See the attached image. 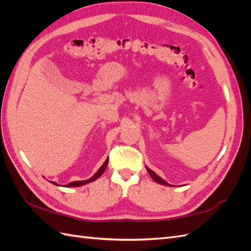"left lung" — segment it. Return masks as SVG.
I'll return each mask as SVG.
<instances>
[{"mask_svg": "<svg viewBox=\"0 0 251 251\" xmlns=\"http://www.w3.org/2000/svg\"><path fill=\"white\" fill-rule=\"evenodd\" d=\"M146 170H147V172L150 173V175L151 176V178H152L153 180H155L156 182H158V183H161V184H165V185H170L168 182H165L162 178H160L158 175H156L155 173H153L151 170H150L149 168H146Z\"/></svg>", "mask_w": 251, "mask_h": 251, "instance_id": "left-lung-1", "label": "left lung"}]
</instances>
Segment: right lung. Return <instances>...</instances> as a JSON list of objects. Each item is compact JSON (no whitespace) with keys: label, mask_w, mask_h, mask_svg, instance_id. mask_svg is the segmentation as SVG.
Masks as SVG:
<instances>
[{"label":"right lung","mask_w":251,"mask_h":251,"mask_svg":"<svg viewBox=\"0 0 251 251\" xmlns=\"http://www.w3.org/2000/svg\"><path fill=\"white\" fill-rule=\"evenodd\" d=\"M108 160L109 159H107L106 161L104 162V164L101 165V168L95 173V175H93L91 178L90 179H88V180H83V181H73V182H70V183H68L66 187H80V185H83V184H86V183H89V182H91V181H94V180H96V179H98L102 173L105 172V170H106V168H107V164H108ZM54 184H56L57 185V183L56 182H53Z\"/></svg>","instance_id":"obj_1"}]
</instances>
